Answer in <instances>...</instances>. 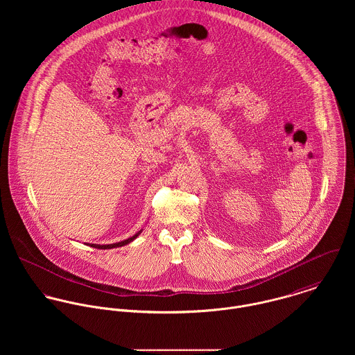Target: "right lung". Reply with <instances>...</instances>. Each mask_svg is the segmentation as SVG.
I'll return each instance as SVG.
<instances>
[{"instance_id": "1", "label": "right lung", "mask_w": 355, "mask_h": 355, "mask_svg": "<svg viewBox=\"0 0 355 355\" xmlns=\"http://www.w3.org/2000/svg\"><path fill=\"white\" fill-rule=\"evenodd\" d=\"M141 234V231L138 232V234H135L134 236H131V238H128V239H125V241H123V242H119V243H113V245H89V246H92V248H96V249H113V248H121V246H124V245H127V243H130V242H132L138 235Z\"/></svg>"}]
</instances>
